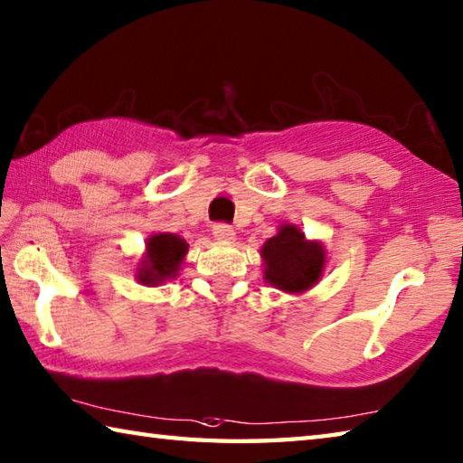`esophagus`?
Listing matches in <instances>:
<instances>
[{
	"label": "esophagus",
	"instance_id": "obj_1",
	"mask_svg": "<svg viewBox=\"0 0 463 463\" xmlns=\"http://www.w3.org/2000/svg\"><path fill=\"white\" fill-rule=\"evenodd\" d=\"M213 234H214V239L221 241V242L234 241V231L231 229L229 224H214L213 226Z\"/></svg>",
	"mask_w": 463,
	"mask_h": 463
}]
</instances>
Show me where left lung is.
Listing matches in <instances>:
<instances>
[{
	"label": "left lung",
	"instance_id": "1",
	"mask_svg": "<svg viewBox=\"0 0 463 463\" xmlns=\"http://www.w3.org/2000/svg\"><path fill=\"white\" fill-rule=\"evenodd\" d=\"M263 279L293 296H301L322 279L327 263L322 241H309L298 224H279L275 237L260 247Z\"/></svg>",
	"mask_w": 463,
	"mask_h": 463
}]
</instances>
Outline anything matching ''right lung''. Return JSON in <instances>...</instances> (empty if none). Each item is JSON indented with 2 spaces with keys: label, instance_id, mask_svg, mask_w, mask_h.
I'll return each instance as SVG.
<instances>
[{
  "label": "right lung",
  "instance_id": "1",
  "mask_svg": "<svg viewBox=\"0 0 463 463\" xmlns=\"http://www.w3.org/2000/svg\"><path fill=\"white\" fill-rule=\"evenodd\" d=\"M188 242L180 234L154 232L146 239V253L139 259L136 279L147 288H157L178 277L184 259L188 255Z\"/></svg>",
  "mask_w": 463,
  "mask_h": 463
}]
</instances>
